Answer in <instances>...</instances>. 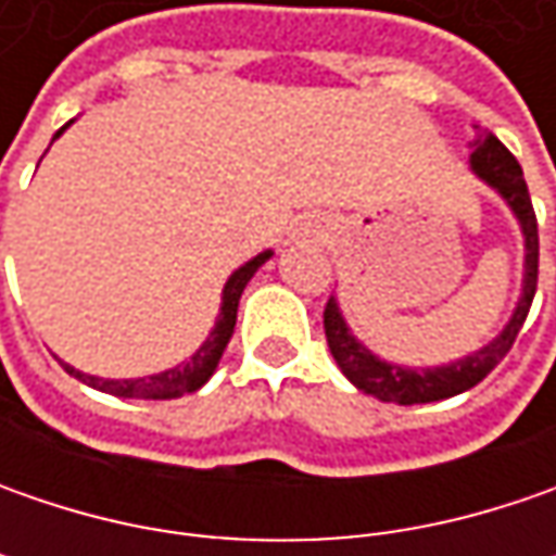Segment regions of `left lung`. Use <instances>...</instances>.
Returning <instances> with one entry per match:
<instances>
[{
    "instance_id": "1",
    "label": "left lung",
    "mask_w": 556,
    "mask_h": 556,
    "mask_svg": "<svg viewBox=\"0 0 556 556\" xmlns=\"http://www.w3.org/2000/svg\"><path fill=\"white\" fill-rule=\"evenodd\" d=\"M470 173L489 185L498 198H502L514 219L523 231V281H520V296L517 306L510 312L507 325L495 333L489 343H482L480 350H473L464 358H455L448 365H433V368H412V365H399L387 362L377 353H371L353 328L346 325L337 296L328 300L325 309V337H328V350H331L337 368L346 374V380L355 390L374 395L380 402H395V405H424V402H439L448 395H458L470 387H477L485 374L492 371L502 362L507 350L514 346L517 333L523 328L532 296H535V281H539V223H535V210L529 201V188H526L523 169L517 157L504 148L502 141L492 132L477 129V139L470 141Z\"/></svg>"
}]
</instances>
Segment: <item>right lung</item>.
Masks as SVG:
<instances>
[{
	"label": "right lung",
	"instance_id": "obj_1",
	"mask_svg": "<svg viewBox=\"0 0 556 556\" xmlns=\"http://www.w3.org/2000/svg\"><path fill=\"white\" fill-rule=\"evenodd\" d=\"M71 123H74V119H71ZM71 123H67V126H71ZM67 126H61V129L54 132V139H61V132H64ZM268 260H271V250H263V253H256L253 260H247L244 266L235 268V271L228 275V281H225L223 288L219 315H216V325L210 328L206 340L191 353V358H185V362L166 368V371L148 374V377H119V380H114V377H98V374H86L79 371V368H74V365H67V362H61L64 371L71 374V377H76V380H83V383H89L92 390L119 395V399H179V395L201 390L203 383L213 377V371L219 368V358H223L225 346H228V340H231V333H235L241 293H244V288L250 285V278L266 266Z\"/></svg>",
	"mask_w": 556,
	"mask_h": 556
}]
</instances>
